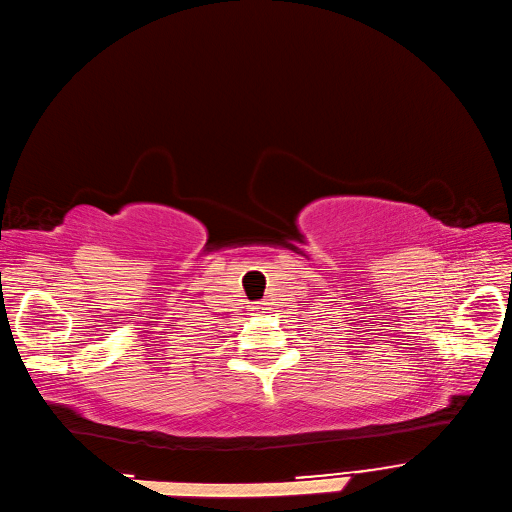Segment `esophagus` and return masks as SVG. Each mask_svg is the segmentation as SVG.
<instances>
[{
  "label": "esophagus",
  "instance_id": "1",
  "mask_svg": "<svg viewBox=\"0 0 512 512\" xmlns=\"http://www.w3.org/2000/svg\"><path fill=\"white\" fill-rule=\"evenodd\" d=\"M270 307H268V303H264V300H257V303H253V311L255 313H266Z\"/></svg>",
  "mask_w": 512,
  "mask_h": 512
}]
</instances>
